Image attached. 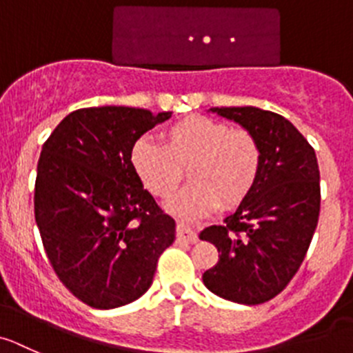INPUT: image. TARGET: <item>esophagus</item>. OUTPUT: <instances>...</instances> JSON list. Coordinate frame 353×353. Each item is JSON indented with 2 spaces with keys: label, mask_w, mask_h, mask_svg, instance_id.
Returning <instances> with one entry per match:
<instances>
[{
  "label": "esophagus",
  "mask_w": 353,
  "mask_h": 353,
  "mask_svg": "<svg viewBox=\"0 0 353 353\" xmlns=\"http://www.w3.org/2000/svg\"><path fill=\"white\" fill-rule=\"evenodd\" d=\"M177 239H179L181 242L195 243L196 242V233L193 232L192 228H188L184 223H177Z\"/></svg>",
  "instance_id": "1"
}]
</instances>
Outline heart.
Instances as JSON below:
<instances>
[{
	"instance_id": "obj_1",
	"label": "heart",
	"mask_w": 353,
	"mask_h": 353,
	"mask_svg": "<svg viewBox=\"0 0 353 353\" xmlns=\"http://www.w3.org/2000/svg\"><path fill=\"white\" fill-rule=\"evenodd\" d=\"M163 144L141 137L132 146L130 163L154 196H170L190 169L193 183L174 196L167 209L196 217L223 203L236 205L252 192L261 169V146L247 128L192 114L161 132Z\"/></svg>"
}]
</instances>
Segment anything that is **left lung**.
Masks as SVG:
<instances>
[{
	"label": "left lung",
	"mask_w": 353,
	"mask_h": 353,
	"mask_svg": "<svg viewBox=\"0 0 353 353\" xmlns=\"http://www.w3.org/2000/svg\"><path fill=\"white\" fill-rule=\"evenodd\" d=\"M209 111L252 132L263 158L252 192L235 212L200 232L219 252L202 281L219 298L259 305L284 291L310 247L321 212L317 157L281 114L254 106Z\"/></svg>",
	"instance_id": "obj_1"
}]
</instances>
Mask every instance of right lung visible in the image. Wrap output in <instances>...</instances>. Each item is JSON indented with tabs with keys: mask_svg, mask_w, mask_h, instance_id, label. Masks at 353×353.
I'll list each match as a JSON object with an SVG mask.
<instances>
[{
	"mask_svg": "<svg viewBox=\"0 0 353 353\" xmlns=\"http://www.w3.org/2000/svg\"><path fill=\"white\" fill-rule=\"evenodd\" d=\"M172 117L127 106L69 113L43 144L34 217L62 284L110 310L150 289L176 221L157 205L130 163L143 134Z\"/></svg>",
	"mask_w": 353,
	"mask_h": 353,
	"instance_id": "1",
	"label": "right lung"
}]
</instances>
